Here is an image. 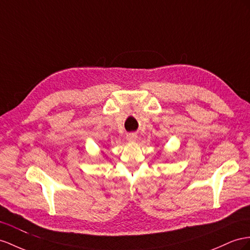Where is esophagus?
<instances>
[{
    "instance_id": "esophagus-1",
    "label": "esophagus",
    "mask_w": 250,
    "mask_h": 250,
    "mask_svg": "<svg viewBox=\"0 0 250 250\" xmlns=\"http://www.w3.org/2000/svg\"><path fill=\"white\" fill-rule=\"evenodd\" d=\"M136 138H137V135H136V134H134V133H129L126 135V140H127V142H130V143L135 142Z\"/></svg>"
}]
</instances>
